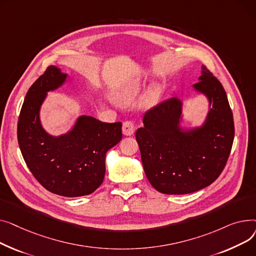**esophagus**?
<instances>
[{"mask_svg":"<svg viewBox=\"0 0 256 256\" xmlns=\"http://www.w3.org/2000/svg\"><path fill=\"white\" fill-rule=\"evenodd\" d=\"M134 130H135V125L132 121H125L123 123V133L125 135H128V136L129 135H132Z\"/></svg>","mask_w":256,"mask_h":256,"instance_id":"34e87169","label":"esophagus"}]
</instances>
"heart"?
I'll use <instances>...</instances> for the list:
<instances>
[{
  "label": "heart",
  "mask_w": 256,
  "mask_h": 256,
  "mask_svg": "<svg viewBox=\"0 0 256 256\" xmlns=\"http://www.w3.org/2000/svg\"><path fill=\"white\" fill-rule=\"evenodd\" d=\"M138 90H140L138 86L134 84L131 88H129L128 90H126V91L121 96H120V99H121V101H123V102H129L131 99H133L135 96L138 95ZM156 95H157L156 90H153V91H151V93H150L148 97L151 99H154L156 97Z\"/></svg>",
  "instance_id": "1"
}]
</instances>
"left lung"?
<instances>
[{"label": "left lung", "mask_w": 256, "mask_h": 256, "mask_svg": "<svg viewBox=\"0 0 256 256\" xmlns=\"http://www.w3.org/2000/svg\"><path fill=\"white\" fill-rule=\"evenodd\" d=\"M193 86L212 104L204 126L180 131L181 102L172 98L146 112L144 127L135 133L146 176L161 193L187 194L211 185L232 151L234 124L223 86L204 65L200 82Z\"/></svg>", "instance_id": "8db88e82"}]
</instances>
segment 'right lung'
<instances>
[{
  "label": "right lung",
  "instance_id": "add662e5",
  "mask_svg": "<svg viewBox=\"0 0 256 256\" xmlns=\"http://www.w3.org/2000/svg\"><path fill=\"white\" fill-rule=\"evenodd\" d=\"M66 75L48 66L28 88L18 123V140L24 162L46 190L67 198L94 192L103 182L105 155L122 140V123L80 116L67 135L52 138L39 121L46 92L61 86Z\"/></svg>",
  "mask_w": 256,
  "mask_h": 256
}]
</instances>
